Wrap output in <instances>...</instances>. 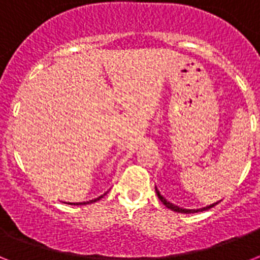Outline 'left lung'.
<instances>
[{
	"label": "left lung",
	"mask_w": 260,
	"mask_h": 260,
	"mask_svg": "<svg viewBox=\"0 0 260 260\" xmlns=\"http://www.w3.org/2000/svg\"><path fill=\"white\" fill-rule=\"evenodd\" d=\"M155 191H156V194H158L159 200H160V201L163 202V205L166 206V208H169V209L174 210V212H178V213H197V212H202V210L210 209V208H213L214 205H217L218 202H221V200H220V201L213 202V204H210V205L204 206V208H197V209H186V208H182V206H178V205H175V204H173V202L167 201L166 198L163 197L162 194H160V191H159L156 186H155Z\"/></svg>",
	"instance_id": "left-lung-1"
}]
</instances>
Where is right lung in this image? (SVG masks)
Wrapping results in <instances>:
<instances>
[{
	"label": "right lung",
	"mask_w": 260,
	"mask_h": 260,
	"mask_svg": "<svg viewBox=\"0 0 260 260\" xmlns=\"http://www.w3.org/2000/svg\"><path fill=\"white\" fill-rule=\"evenodd\" d=\"M106 193H108V191H106ZM106 193H104V194H102V196H100V197H97V198L89 200V201H83V202H64V204H69V205H87V204H93V202L98 201V200H101V198L104 197V196H105Z\"/></svg>",
	"instance_id": "obj_1"
}]
</instances>
